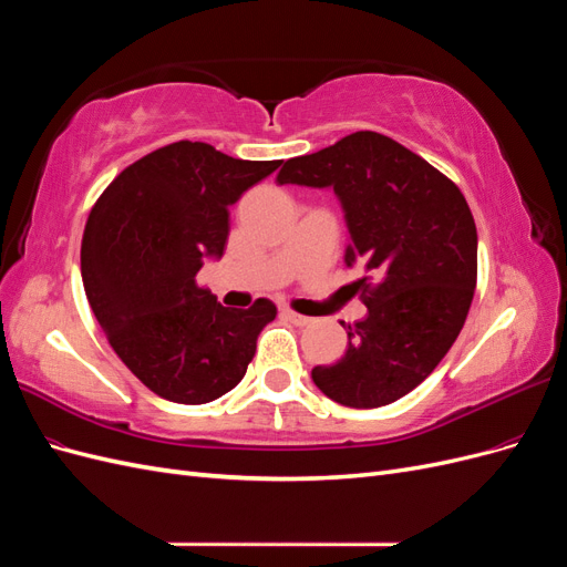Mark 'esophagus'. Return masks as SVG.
I'll use <instances>...</instances> for the list:
<instances>
[{
  "label": "esophagus",
  "instance_id": "34e87169",
  "mask_svg": "<svg viewBox=\"0 0 567 567\" xmlns=\"http://www.w3.org/2000/svg\"><path fill=\"white\" fill-rule=\"evenodd\" d=\"M281 317H284V319H288L290 323H296V326H310V323H312V319H310V317L298 315V312H293V310H284V312H281Z\"/></svg>",
  "mask_w": 567,
  "mask_h": 567
}]
</instances>
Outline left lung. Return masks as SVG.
Returning <instances> with one entry per match:
<instances>
[{
    "label": "left lung",
    "mask_w": 567,
    "mask_h": 567,
    "mask_svg": "<svg viewBox=\"0 0 567 567\" xmlns=\"http://www.w3.org/2000/svg\"><path fill=\"white\" fill-rule=\"evenodd\" d=\"M277 184L333 188L350 234L346 265L364 271L354 286L367 317L348 326L346 357L312 369L315 385L352 409L404 398L450 352L471 310L477 231L466 198L379 132L286 161Z\"/></svg>",
    "instance_id": "obj_1"
}]
</instances>
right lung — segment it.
Wrapping results in <instances>:
<instances>
[{
	"label": "right lung",
	"instance_id": "right-lung-1",
	"mask_svg": "<svg viewBox=\"0 0 567 567\" xmlns=\"http://www.w3.org/2000/svg\"><path fill=\"white\" fill-rule=\"evenodd\" d=\"M279 165L177 142L123 169L90 213L84 293L115 354L163 400L205 404L236 388L277 317L265 298L221 307L196 274L225 252L231 205Z\"/></svg>",
	"mask_w": 567,
	"mask_h": 567
}]
</instances>
